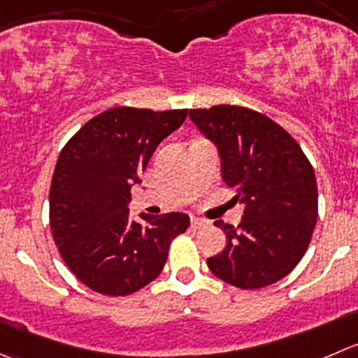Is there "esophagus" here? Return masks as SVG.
<instances>
[{
	"mask_svg": "<svg viewBox=\"0 0 358 358\" xmlns=\"http://www.w3.org/2000/svg\"><path fill=\"white\" fill-rule=\"evenodd\" d=\"M208 222L204 220V218H199V217H192L190 218V225H192L194 229H199V227H204Z\"/></svg>",
	"mask_w": 358,
	"mask_h": 358,
	"instance_id": "obj_1",
	"label": "esophagus"
}]
</instances>
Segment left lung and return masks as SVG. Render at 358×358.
Listing matches in <instances>:
<instances>
[{
  "instance_id": "1",
  "label": "left lung",
  "mask_w": 358,
  "mask_h": 358,
  "mask_svg": "<svg viewBox=\"0 0 358 358\" xmlns=\"http://www.w3.org/2000/svg\"><path fill=\"white\" fill-rule=\"evenodd\" d=\"M197 129L220 155L225 185L245 206L238 227L217 220L227 245L208 259L217 278L255 290L285 278L299 264L318 217L313 166L269 117L234 105L190 110Z\"/></svg>"
}]
</instances>
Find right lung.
<instances>
[{
	"instance_id": "add662e5",
	"label": "right lung",
	"mask_w": 358,
	"mask_h": 358,
	"mask_svg": "<svg viewBox=\"0 0 358 358\" xmlns=\"http://www.w3.org/2000/svg\"><path fill=\"white\" fill-rule=\"evenodd\" d=\"M187 110L117 106L99 113L64 145L50 185V229L69 271L103 296H129L161 275L173 239L189 215L129 218L131 189L157 145L178 129Z\"/></svg>"
}]
</instances>
